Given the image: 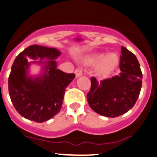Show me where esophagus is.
Masks as SVG:
<instances>
[{"label":"esophagus","instance_id":"esophagus-1","mask_svg":"<svg viewBox=\"0 0 157 157\" xmlns=\"http://www.w3.org/2000/svg\"><path fill=\"white\" fill-rule=\"evenodd\" d=\"M75 74L76 77H79L81 76V75H82V74H83V70H82V67H78V68H77L76 70H75Z\"/></svg>","mask_w":157,"mask_h":157}]
</instances>
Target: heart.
<instances>
[{
    "label": "heart",
    "instance_id": "b5f03b06",
    "mask_svg": "<svg viewBox=\"0 0 157 157\" xmlns=\"http://www.w3.org/2000/svg\"><path fill=\"white\" fill-rule=\"evenodd\" d=\"M99 60V62L97 65L98 71L102 74H109L118 65L119 58L117 54L111 52L104 56L100 54L93 55L91 58H89L88 61L90 63H97Z\"/></svg>",
    "mask_w": 157,
    "mask_h": 157
}]
</instances>
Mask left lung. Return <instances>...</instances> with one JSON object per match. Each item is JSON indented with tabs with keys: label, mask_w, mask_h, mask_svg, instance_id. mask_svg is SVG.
<instances>
[{
	"label": "left lung",
	"mask_w": 157,
	"mask_h": 157,
	"mask_svg": "<svg viewBox=\"0 0 157 157\" xmlns=\"http://www.w3.org/2000/svg\"><path fill=\"white\" fill-rule=\"evenodd\" d=\"M120 75L98 83L91 77V87L87 94L93 110L100 115L116 117L125 114L136 104L142 85V72L136 55L121 47Z\"/></svg>",
	"instance_id": "1"
}]
</instances>
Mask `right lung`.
<instances>
[{"instance_id":"1","label":"right lung","mask_w":157,"mask_h":157,"mask_svg":"<svg viewBox=\"0 0 157 157\" xmlns=\"http://www.w3.org/2000/svg\"><path fill=\"white\" fill-rule=\"evenodd\" d=\"M60 55L54 48L33 45L15 59L8 78V88L14 108L25 118L42 123L51 119L61 109L66 87L75 75L57 69L55 59ZM27 56L48 59L43 75L36 78L27 76L29 63Z\"/></svg>"}]
</instances>
